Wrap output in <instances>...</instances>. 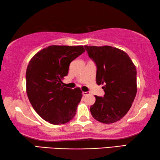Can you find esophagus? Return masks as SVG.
<instances>
[{"mask_svg":"<svg viewBox=\"0 0 160 160\" xmlns=\"http://www.w3.org/2000/svg\"><path fill=\"white\" fill-rule=\"evenodd\" d=\"M88 94H90V92H82V95L83 96L88 95Z\"/></svg>","mask_w":160,"mask_h":160,"instance_id":"esophagus-1","label":"esophagus"}]
</instances>
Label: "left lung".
I'll use <instances>...</instances> for the list:
<instances>
[{
	"mask_svg": "<svg viewBox=\"0 0 160 160\" xmlns=\"http://www.w3.org/2000/svg\"><path fill=\"white\" fill-rule=\"evenodd\" d=\"M89 57L97 66L96 80L105 94L95 96L90 107L93 118L103 123L122 118L131 107L137 92L136 68L128 54L117 48L85 46Z\"/></svg>",
	"mask_w": 160,
	"mask_h": 160,
	"instance_id": "8db88e82",
	"label": "left lung"
}]
</instances>
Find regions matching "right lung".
<instances>
[{"mask_svg": "<svg viewBox=\"0 0 160 160\" xmlns=\"http://www.w3.org/2000/svg\"><path fill=\"white\" fill-rule=\"evenodd\" d=\"M85 50L83 46H49L32 57L26 70V90L32 106L48 123L68 122L82 97L79 88H65L62 80L70 63Z\"/></svg>", "mask_w": 160, "mask_h": 160, "instance_id": "obj_1", "label": "right lung"}]
</instances>
